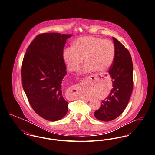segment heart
<instances>
[{"label": "heart", "mask_w": 155, "mask_h": 155, "mask_svg": "<svg viewBox=\"0 0 155 155\" xmlns=\"http://www.w3.org/2000/svg\"><path fill=\"white\" fill-rule=\"evenodd\" d=\"M115 53V47L111 41L86 36L77 39L73 47L66 48L63 52V58L71 71H78L84 58L86 63L82 68L83 73H90L94 70L103 72L112 65Z\"/></svg>", "instance_id": "obj_1"}]
</instances>
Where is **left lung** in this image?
<instances>
[{"instance_id": "1", "label": "left lung", "mask_w": 155, "mask_h": 155, "mask_svg": "<svg viewBox=\"0 0 155 155\" xmlns=\"http://www.w3.org/2000/svg\"><path fill=\"white\" fill-rule=\"evenodd\" d=\"M115 57L109 70L113 89L102 101L101 107L94 113L95 117L104 122L113 120L124 111L133 89V64L131 54L124 45L113 38Z\"/></svg>"}]
</instances>
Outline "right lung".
Segmentation results:
<instances>
[{
	"instance_id": "add662e5",
	"label": "right lung",
	"mask_w": 155,
	"mask_h": 155,
	"mask_svg": "<svg viewBox=\"0 0 155 155\" xmlns=\"http://www.w3.org/2000/svg\"><path fill=\"white\" fill-rule=\"evenodd\" d=\"M71 36L59 33L40 34L24 57V91L33 110L49 121L60 120L68 112V102L62 95V83L67 73L63 51Z\"/></svg>"
}]
</instances>
